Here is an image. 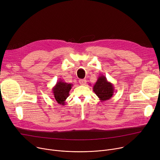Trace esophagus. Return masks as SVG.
<instances>
[{
  "label": "esophagus",
  "mask_w": 160,
  "mask_h": 160,
  "mask_svg": "<svg viewBox=\"0 0 160 160\" xmlns=\"http://www.w3.org/2000/svg\"><path fill=\"white\" fill-rule=\"evenodd\" d=\"M79 82L81 85H85L87 84V81H86V79H80L79 81Z\"/></svg>",
  "instance_id": "34e87169"
}]
</instances>
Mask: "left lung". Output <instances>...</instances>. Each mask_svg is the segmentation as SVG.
Masks as SVG:
<instances>
[{"label":"left lung","instance_id":"1","mask_svg":"<svg viewBox=\"0 0 160 160\" xmlns=\"http://www.w3.org/2000/svg\"><path fill=\"white\" fill-rule=\"evenodd\" d=\"M114 88L113 84L108 81L106 78L102 75L98 78L93 87V90L102 102L111 99L114 93Z\"/></svg>","mask_w":160,"mask_h":160}]
</instances>
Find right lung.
I'll list each match as a JSON object with an SVG mask.
<instances>
[{
  "mask_svg": "<svg viewBox=\"0 0 160 160\" xmlns=\"http://www.w3.org/2000/svg\"><path fill=\"white\" fill-rule=\"evenodd\" d=\"M72 87V84H68L59 79L52 88V93L56 102L61 105H65L67 98L69 96V92Z\"/></svg>",
  "mask_w": 160,
  "mask_h": 160,
  "instance_id": "1",
  "label": "right lung"
}]
</instances>
